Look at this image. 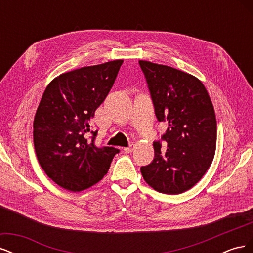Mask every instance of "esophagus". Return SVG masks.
<instances>
[{"label":"esophagus","mask_w":253,"mask_h":253,"mask_svg":"<svg viewBox=\"0 0 253 253\" xmlns=\"http://www.w3.org/2000/svg\"><path fill=\"white\" fill-rule=\"evenodd\" d=\"M134 148H135V145L133 143H131V144H128V147H126L124 150L126 153H131V152H133Z\"/></svg>","instance_id":"obj_1"}]
</instances>
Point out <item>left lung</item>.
Wrapping results in <instances>:
<instances>
[{"label": "left lung", "instance_id": "left-lung-1", "mask_svg": "<svg viewBox=\"0 0 253 253\" xmlns=\"http://www.w3.org/2000/svg\"><path fill=\"white\" fill-rule=\"evenodd\" d=\"M155 115L168 125L155 141L154 159L141 167L143 179L165 194H180L201 180L216 149V118L200 79L171 66L140 60Z\"/></svg>", "mask_w": 253, "mask_h": 253}]
</instances>
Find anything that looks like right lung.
Instances as JSON below:
<instances>
[{
    "label": "right lung",
    "instance_id": "right-lung-1",
    "mask_svg": "<svg viewBox=\"0 0 253 253\" xmlns=\"http://www.w3.org/2000/svg\"><path fill=\"white\" fill-rule=\"evenodd\" d=\"M122 62L61 74L44 90L34 120L36 155L48 177L68 191L80 192L100 181L119 153L113 147H96L97 131H91L90 124Z\"/></svg>",
    "mask_w": 253,
    "mask_h": 253
}]
</instances>
